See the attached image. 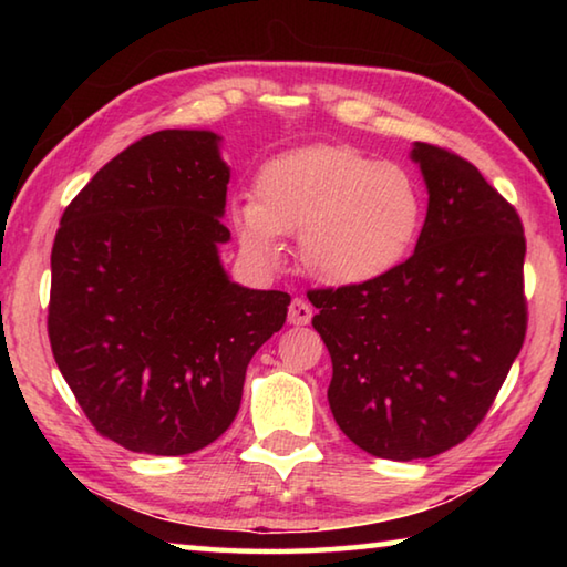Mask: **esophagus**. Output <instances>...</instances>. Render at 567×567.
<instances>
[{
	"label": "esophagus",
	"mask_w": 567,
	"mask_h": 567,
	"mask_svg": "<svg viewBox=\"0 0 567 567\" xmlns=\"http://www.w3.org/2000/svg\"><path fill=\"white\" fill-rule=\"evenodd\" d=\"M312 320V307L307 305L300 297H295L290 302V312H287V322L290 324H307Z\"/></svg>",
	"instance_id": "esophagus-1"
}]
</instances>
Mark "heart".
Returning a JSON list of instances; mask_svg holds the SVG:
<instances>
[{"label": "heart", "instance_id": "b5f03b06", "mask_svg": "<svg viewBox=\"0 0 567 567\" xmlns=\"http://www.w3.org/2000/svg\"><path fill=\"white\" fill-rule=\"evenodd\" d=\"M257 199H237L239 243L262 262L282 257V235H300V262L332 287L364 285L395 270L422 227L417 179L395 162L348 145H310L265 162Z\"/></svg>", "mask_w": 567, "mask_h": 567}]
</instances>
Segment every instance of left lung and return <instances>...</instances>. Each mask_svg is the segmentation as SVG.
Wrapping results in <instances>:
<instances>
[{"instance_id":"8db88e82","label":"left lung","mask_w":567,"mask_h":567,"mask_svg":"<svg viewBox=\"0 0 567 567\" xmlns=\"http://www.w3.org/2000/svg\"><path fill=\"white\" fill-rule=\"evenodd\" d=\"M427 217L410 260L378 280L312 290L328 400L364 453L420 460L473 433L523 348L525 235L475 165L415 142Z\"/></svg>"}]
</instances>
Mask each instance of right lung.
I'll return each mask as SVG.
<instances>
[{
    "label": "right lung",
    "instance_id": "1",
    "mask_svg": "<svg viewBox=\"0 0 567 567\" xmlns=\"http://www.w3.org/2000/svg\"><path fill=\"white\" fill-rule=\"evenodd\" d=\"M209 130H162L107 162L52 247L56 368L112 443L187 455L233 425L247 364L290 295L229 280V167Z\"/></svg>",
    "mask_w": 567,
    "mask_h": 567
}]
</instances>
